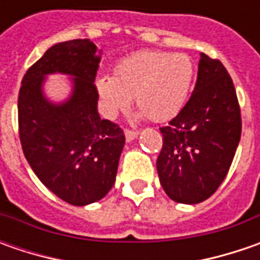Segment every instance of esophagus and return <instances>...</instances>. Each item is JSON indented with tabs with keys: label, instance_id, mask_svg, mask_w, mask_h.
<instances>
[{
	"label": "esophagus",
	"instance_id": "esophagus-1",
	"mask_svg": "<svg viewBox=\"0 0 260 260\" xmlns=\"http://www.w3.org/2000/svg\"><path fill=\"white\" fill-rule=\"evenodd\" d=\"M137 135H139V133H137L136 130H130V128H125L124 130L125 139H127L128 142H130V140H135L136 137H137Z\"/></svg>",
	"mask_w": 260,
	"mask_h": 260
}]
</instances>
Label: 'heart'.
<instances>
[{"label":"heart","instance_id":"heart-1","mask_svg":"<svg viewBox=\"0 0 260 260\" xmlns=\"http://www.w3.org/2000/svg\"><path fill=\"white\" fill-rule=\"evenodd\" d=\"M194 72L191 57L184 53L145 50L117 65L114 78H98L96 89L108 114L125 108L135 96L150 120L166 121L184 107Z\"/></svg>","mask_w":260,"mask_h":260}]
</instances>
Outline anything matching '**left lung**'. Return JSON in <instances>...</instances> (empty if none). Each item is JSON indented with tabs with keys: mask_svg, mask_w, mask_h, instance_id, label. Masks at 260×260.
<instances>
[{
	"mask_svg": "<svg viewBox=\"0 0 260 260\" xmlns=\"http://www.w3.org/2000/svg\"><path fill=\"white\" fill-rule=\"evenodd\" d=\"M156 168L171 200L198 204L224 181L242 135L233 81L218 59L201 53L194 92L169 124Z\"/></svg>",
	"mask_w": 260,
	"mask_h": 260,
	"instance_id": "obj_1",
	"label": "left lung"
}]
</instances>
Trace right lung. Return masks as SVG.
I'll return each mask as SVG.
<instances>
[{
  "instance_id": "1",
  "label": "right lung",
  "mask_w": 260,
  "mask_h": 260,
  "mask_svg": "<svg viewBox=\"0 0 260 260\" xmlns=\"http://www.w3.org/2000/svg\"><path fill=\"white\" fill-rule=\"evenodd\" d=\"M95 53L89 39L52 46L28 68L18 94V133L28 165L46 188L78 207L108 194L125 143L121 127L98 114ZM50 73L73 76L65 103L53 105L43 94Z\"/></svg>"
}]
</instances>
